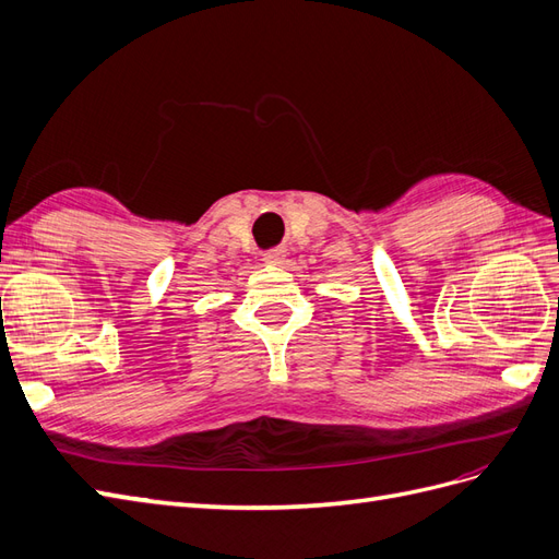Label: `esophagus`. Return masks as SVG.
I'll return each mask as SVG.
<instances>
[{"instance_id":"esophagus-1","label":"esophagus","mask_w":559,"mask_h":559,"mask_svg":"<svg viewBox=\"0 0 559 559\" xmlns=\"http://www.w3.org/2000/svg\"><path fill=\"white\" fill-rule=\"evenodd\" d=\"M284 259V249H270L267 253H263L265 263H282Z\"/></svg>"}]
</instances>
